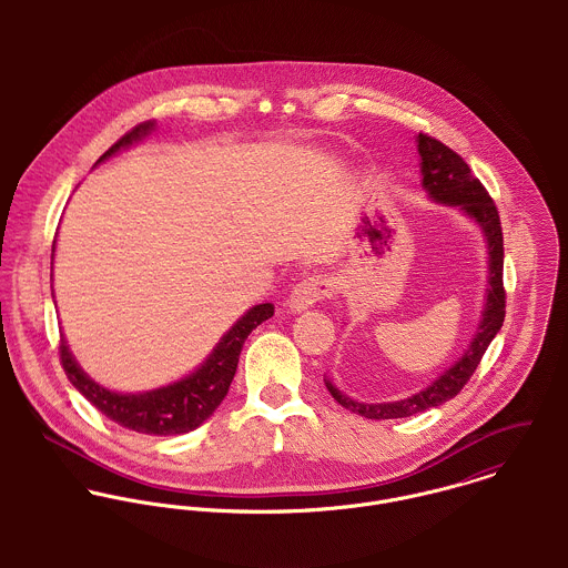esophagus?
<instances>
[{"label":"esophagus","mask_w":568,"mask_h":568,"mask_svg":"<svg viewBox=\"0 0 568 568\" xmlns=\"http://www.w3.org/2000/svg\"><path fill=\"white\" fill-rule=\"evenodd\" d=\"M332 284L324 275H311L306 280H302L300 284L293 286L291 295H288V308L293 313H302L306 308H313L320 300H324L329 295Z\"/></svg>","instance_id":"1"}]
</instances>
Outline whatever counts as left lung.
Here are the masks:
<instances>
[{"mask_svg": "<svg viewBox=\"0 0 568 568\" xmlns=\"http://www.w3.org/2000/svg\"><path fill=\"white\" fill-rule=\"evenodd\" d=\"M419 153V172H422V190L426 196L439 205L457 207L464 216H468L484 234L487 248L486 295L481 320L473 334V341L464 349V354L444 369L430 385L419 389L417 394L396 400V403H358L345 396L336 385L324 376L325 387L332 398L352 413H358L367 419H394L422 413L426 408L444 405L455 398L464 385L470 381L475 369L479 367L487 345L500 329L505 320V291H503V232L496 205L491 203L486 187L473 174L468 163L464 162L455 151L446 144L419 133L415 138Z\"/></svg>", "mask_w": 568, "mask_h": 568, "instance_id": "8db88e82", "label": "left lung"}]
</instances>
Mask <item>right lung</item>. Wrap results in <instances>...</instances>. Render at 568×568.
Wrapping results in <instances>:
<instances>
[{
    "mask_svg": "<svg viewBox=\"0 0 568 568\" xmlns=\"http://www.w3.org/2000/svg\"><path fill=\"white\" fill-rule=\"evenodd\" d=\"M153 131H155V122H144L135 126L131 133L118 140L95 162V165L131 149ZM52 260H54V246H52ZM273 311L275 306L268 302L248 308L243 317L221 336L216 347L199 367H194L183 378L151 392L122 394V392L102 387L79 365L63 334H61V363L70 383L91 405L109 419H113L115 424L131 428L135 433L160 435V437L183 435L199 428L225 400L239 367V358H241V349L246 336L262 322L271 320Z\"/></svg>",
    "mask_w": 568,
    "mask_h": 568,
    "instance_id": "right-lung-1",
    "label": "right lung"
}]
</instances>
